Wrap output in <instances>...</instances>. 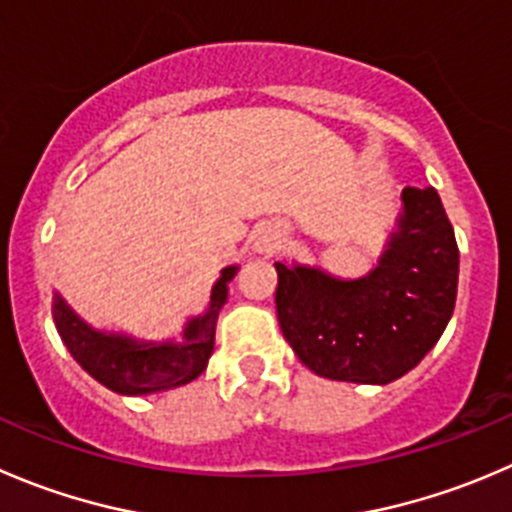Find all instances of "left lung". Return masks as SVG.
Wrapping results in <instances>:
<instances>
[{
  "label": "left lung",
  "mask_w": 512,
  "mask_h": 512,
  "mask_svg": "<svg viewBox=\"0 0 512 512\" xmlns=\"http://www.w3.org/2000/svg\"><path fill=\"white\" fill-rule=\"evenodd\" d=\"M403 202L400 230L362 280L275 262L280 330L315 375L388 385L443 335L458 295L453 225L433 187H405Z\"/></svg>",
  "instance_id": "8db88e82"
}]
</instances>
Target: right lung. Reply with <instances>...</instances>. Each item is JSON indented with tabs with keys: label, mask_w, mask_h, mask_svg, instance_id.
I'll list each match as a JSON object with an SVG mask.
<instances>
[{
	"label": "right lung",
	"mask_w": 512,
	"mask_h": 512,
	"mask_svg": "<svg viewBox=\"0 0 512 512\" xmlns=\"http://www.w3.org/2000/svg\"><path fill=\"white\" fill-rule=\"evenodd\" d=\"M237 267H225L212 287L210 310L187 325L180 342H137L132 337L107 335L84 325L59 295H54V325L74 360L104 385L119 395H145L155 390L175 388L195 380L205 372L207 360L215 350L217 312L227 300V282Z\"/></svg>",
	"instance_id": "add662e5"
}]
</instances>
